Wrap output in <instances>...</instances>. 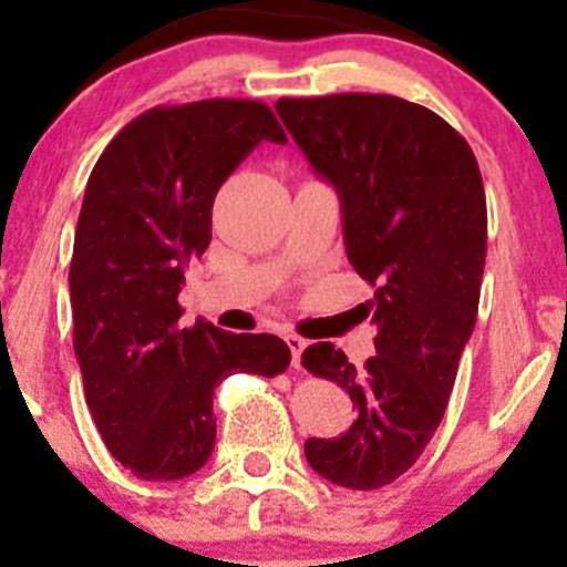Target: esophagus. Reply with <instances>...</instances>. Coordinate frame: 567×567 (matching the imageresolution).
Listing matches in <instances>:
<instances>
[{"label":"esophagus","instance_id":"34e87169","mask_svg":"<svg viewBox=\"0 0 567 567\" xmlns=\"http://www.w3.org/2000/svg\"><path fill=\"white\" fill-rule=\"evenodd\" d=\"M285 341H288V347H290V354H292V368H301V354H303V349H306V338H301V336H296V333H290V336H285Z\"/></svg>","mask_w":567,"mask_h":567}]
</instances>
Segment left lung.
Instances as JSON below:
<instances>
[{"mask_svg": "<svg viewBox=\"0 0 567 567\" xmlns=\"http://www.w3.org/2000/svg\"><path fill=\"white\" fill-rule=\"evenodd\" d=\"M277 114L341 199L349 264L373 288L375 354L354 368L311 343L303 368L347 389L357 419L306 440L320 477L351 491L394 483L437 432L477 322L487 252L483 175L442 116L396 95L279 97Z\"/></svg>", "mask_w": 567, "mask_h": 567, "instance_id": "8db88e82", "label": "left lung"}]
</instances>
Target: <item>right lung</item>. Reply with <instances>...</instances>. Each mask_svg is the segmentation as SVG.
Returning a JSON list of instances; mask_svg holds the SVG:
<instances>
[{
    "mask_svg": "<svg viewBox=\"0 0 567 567\" xmlns=\"http://www.w3.org/2000/svg\"><path fill=\"white\" fill-rule=\"evenodd\" d=\"M261 141H288L261 101L148 109L114 135L84 188L69 269L74 351L97 432L141 480L205 466L226 375L275 379L290 365L277 336L181 328L184 271L210 245L218 188Z\"/></svg>",
    "mask_w": 567,
    "mask_h": 567,
    "instance_id": "1",
    "label": "right lung"
}]
</instances>
